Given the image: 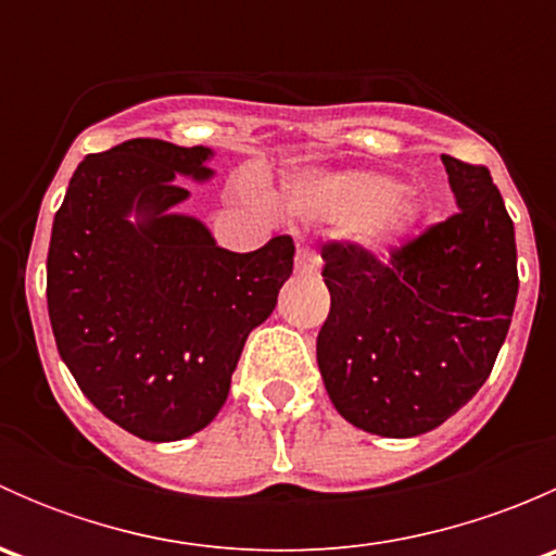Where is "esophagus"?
Instances as JSON below:
<instances>
[{
	"instance_id": "1",
	"label": "esophagus",
	"mask_w": 556,
	"mask_h": 556,
	"mask_svg": "<svg viewBox=\"0 0 556 556\" xmlns=\"http://www.w3.org/2000/svg\"><path fill=\"white\" fill-rule=\"evenodd\" d=\"M319 257L317 252L309 250V247H301L299 255H295V271L299 274H317Z\"/></svg>"
}]
</instances>
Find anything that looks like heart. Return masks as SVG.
I'll return each instance as SVG.
<instances>
[{
	"instance_id": "heart-1",
	"label": "heart",
	"mask_w": 556,
	"mask_h": 556,
	"mask_svg": "<svg viewBox=\"0 0 556 556\" xmlns=\"http://www.w3.org/2000/svg\"><path fill=\"white\" fill-rule=\"evenodd\" d=\"M288 204L312 220L355 228L374 250L401 239L419 217V201L387 174L336 172L288 182Z\"/></svg>"
}]
</instances>
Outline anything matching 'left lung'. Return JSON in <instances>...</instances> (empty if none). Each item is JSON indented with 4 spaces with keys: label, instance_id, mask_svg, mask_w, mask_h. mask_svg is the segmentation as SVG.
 <instances>
[{
    "label": "left lung",
    "instance_id": "8db88e82",
    "mask_svg": "<svg viewBox=\"0 0 556 556\" xmlns=\"http://www.w3.org/2000/svg\"><path fill=\"white\" fill-rule=\"evenodd\" d=\"M457 210L387 261L323 244L330 312L317 366L336 412L366 433L412 439L486 382L519 293L517 239L486 166L441 155Z\"/></svg>",
    "mask_w": 556,
    "mask_h": 556
}]
</instances>
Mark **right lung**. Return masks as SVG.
Instances as JSON below:
<instances>
[{
    "mask_svg": "<svg viewBox=\"0 0 556 556\" xmlns=\"http://www.w3.org/2000/svg\"><path fill=\"white\" fill-rule=\"evenodd\" d=\"M210 148L128 139L86 155L55 212L48 314L83 395L128 433L179 441L217 417L252 328L277 306L295 244L217 247L172 206L199 182Z\"/></svg>",
    "mask_w": 556,
    "mask_h": 556,
    "instance_id": "right-lung-1",
    "label": "right lung"
}]
</instances>
